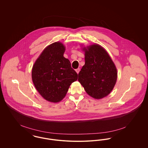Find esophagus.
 <instances>
[{"label": "esophagus", "instance_id": "esophagus-1", "mask_svg": "<svg viewBox=\"0 0 148 148\" xmlns=\"http://www.w3.org/2000/svg\"><path fill=\"white\" fill-rule=\"evenodd\" d=\"M75 71H76V72L77 73V74H78V73H79V71H80V68H77V69L75 70Z\"/></svg>", "mask_w": 148, "mask_h": 148}]
</instances>
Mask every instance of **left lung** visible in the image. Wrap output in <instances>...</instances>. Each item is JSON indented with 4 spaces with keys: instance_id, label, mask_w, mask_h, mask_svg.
I'll use <instances>...</instances> for the list:
<instances>
[{
    "instance_id": "left-lung-1",
    "label": "left lung",
    "mask_w": 148,
    "mask_h": 148,
    "mask_svg": "<svg viewBox=\"0 0 148 148\" xmlns=\"http://www.w3.org/2000/svg\"><path fill=\"white\" fill-rule=\"evenodd\" d=\"M85 65L78 74V81L85 92L99 99L109 95L115 85L117 70L110 56L98 44L84 47Z\"/></svg>"
}]
</instances>
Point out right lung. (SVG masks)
I'll list each match as a JSON object with an SVG mask.
<instances>
[{"instance_id":"add662e5","label":"right lung","mask_w":148,"mask_h":148,"mask_svg":"<svg viewBox=\"0 0 148 148\" xmlns=\"http://www.w3.org/2000/svg\"><path fill=\"white\" fill-rule=\"evenodd\" d=\"M65 48L60 42L46 47L34 64L32 77L36 89L45 100L58 103L65 97L77 74L64 58Z\"/></svg>"}]
</instances>
